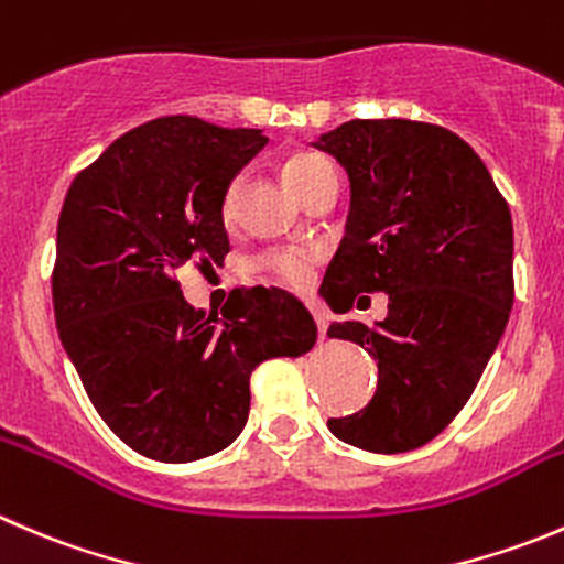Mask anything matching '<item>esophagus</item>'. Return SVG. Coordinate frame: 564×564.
<instances>
[{"label": "esophagus", "instance_id": "34e87169", "mask_svg": "<svg viewBox=\"0 0 564 564\" xmlns=\"http://www.w3.org/2000/svg\"><path fill=\"white\" fill-rule=\"evenodd\" d=\"M316 316V327H319V338H325L327 333V316L325 314H314Z\"/></svg>", "mask_w": 564, "mask_h": 564}]
</instances>
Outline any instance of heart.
Here are the masks:
<instances>
[{
	"label": "heart",
	"instance_id": "heart-1",
	"mask_svg": "<svg viewBox=\"0 0 564 564\" xmlns=\"http://www.w3.org/2000/svg\"><path fill=\"white\" fill-rule=\"evenodd\" d=\"M327 171H333L330 160H325L322 154H314V151H300V154L289 156L281 167V178L283 184L289 187V193L294 198L305 193L311 184L316 182L319 176H325ZM237 198H239V182H234L231 187L226 189L223 195V217L231 220L234 212H237ZM316 256L311 250L303 248H281V250H270L259 259V267L264 272H270L272 278H278L286 286H305L311 281V270H314Z\"/></svg>",
	"mask_w": 564,
	"mask_h": 564
}]
</instances>
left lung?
Segmentation results:
<instances>
[{
    "mask_svg": "<svg viewBox=\"0 0 564 564\" xmlns=\"http://www.w3.org/2000/svg\"><path fill=\"white\" fill-rule=\"evenodd\" d=\"M314 149L349 176L347 234L322 283L327 305L347 314L358 294H388L382 322L327 330L360 344L380 371L371 402L327 427L366 452L419 449L460 413L510 319V206L477 151L444 126L349 120Z\"/></svg>",
    "mask_w": 564,
    "mask_h": 564,
    "instance_id": "left-lung-1",
    "label": "left lung"
}]
</instances>
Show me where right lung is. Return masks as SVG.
Returning a JSON list of instances; mask_svg holds the SVG:
<instances>
[{
	"label": "right lung",
	"mask_w": 564,
	"mask_h": 564,
	"mask_svg": "<svg viewBox=\"0 0 564 564\" xmlns=\"http://www.w3.org/2000/svg\"><path fill=\"white\" fill-rule=\"evenodd\" d=\"M267 145L259 129L193 115L118 137L70 184L52 272L59 341L107 427L143 457L193 463L226 449L250 410V375L316 341L314 316L283 289L193 308L176 272L231 250L223 195Z\"/></svg>",
	"instance_id": "right-lung-1"
}]
</instances>
